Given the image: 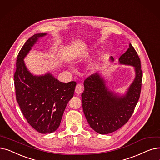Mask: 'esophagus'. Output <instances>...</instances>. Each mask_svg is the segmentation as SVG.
<instances>
[{"instance_id": "esophagus-1", "label": "esophagus", "mask_w": 160, "mask_h": 160, "mask_svg": "<svg viewBox=\"0 0 160 160\" xmlns=\"http://www.w3.org/2000/svg\"><path fill=\"white\" fill-rule=\"evenodd\" d=\"M82 91H83V86L80 84L76 85L75 88V92L77 94H80L82 92Z\"/></svg>"}]
</instances>
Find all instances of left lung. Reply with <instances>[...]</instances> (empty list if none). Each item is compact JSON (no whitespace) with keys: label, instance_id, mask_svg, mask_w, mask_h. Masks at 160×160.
I'll use <instances>...</instances> for the list:
<instances>
[{"label":"left lung","instance_id":"8db88e82","mask_svg":"<svg viewBox=\"0 0 160 160\" xmlns=\"http://www.w3.org/2000/svg\"><path fill=\"white\" fill-rule=\"evenodd\" d=\"M110 59L114 61L112 57ZM121 64L135 67V78L124 96L109 91L101 76L95 73L84 82L82 94L83 110L86 120L94 131L105 135L112 133L126 124L133 114L139 99L142 71L139 57L131 44L127 51L119 58Z\"/></svg>","mask_w":160,"mask_h":160}]
</instances>
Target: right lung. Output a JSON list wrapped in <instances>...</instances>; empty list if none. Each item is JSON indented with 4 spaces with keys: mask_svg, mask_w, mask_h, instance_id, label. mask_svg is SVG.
I'll list each match as a JSON object with an SVG mask.
<instances>
[{
    "mask_svg": "<svg viewBox=\"0 0 160 160\" xmlns=\"http://www.w3.org/2000/svg\"><path fill=\"white\" fill-rule=\"evenodd\" d=\"M46 34H34L26 41L16 60L14 86L21 111L31 126L40 133H52L60 125L65 107L74 95L76 82H59L50 74L34 76L23 59L38 38Z\"/></svg>",
    "mask_w": 160,
    "mask_h": 160,
    "instance_id": "1",
    "label": "right lung"
}]
</instances>
